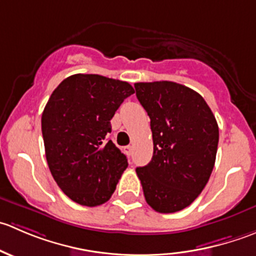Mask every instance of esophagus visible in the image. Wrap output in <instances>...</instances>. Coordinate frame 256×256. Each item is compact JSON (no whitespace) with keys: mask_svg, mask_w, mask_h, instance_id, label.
I'll use <instances>...</instances> for the list:
<instances>
[{"mask_svg":"<svg viewBox=\"0 0 256 256\" xmlns=\"http://www.w3.org/2000/svg\"><path fill=\"white\" fill-rule=\"evenodd\" d=\"M124 151H125V154H128V156H130V154H132V146H126V147H124Z\"/></svg>","mask_w":256,"mask_h":256,"instance_id":"obj_1","label":"esophagus"}]
</instances>
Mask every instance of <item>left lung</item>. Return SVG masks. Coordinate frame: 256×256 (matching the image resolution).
Here are the masks:
<instances>
[{
  "label": "left lung",
  "mask_w": 256,
  "mask_h": 256,
  "mask_svg": "<svg viewBox=\"0 0 256 256\" xmlns=\"http://www.w3.org/2000/svg\"><path fill=\"white\" fill-rule=\"evenodd\" d=\"M136 96L151 120L154 156L138 167L147 204L174 213L207 184L219 141L216 118L194 90L174 82H136Z\"/></svg>",
  "instance_id": "8db88e82"
}]
</instances>
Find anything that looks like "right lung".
<instances>
[{
	"instance_id": "obj_1",
	"label": "right lung",
	"mask_w": 256,
	"mask_h": 256,
	"mask_svg": "<svg viewBox=\"0 0 256 256\" xmlns=\"http://www.w3.org/2000/svg\"><path fill=\"white\" fill-rule=\"evenodd\" d=\"M134 92L128 82L98 74H74L52 92L42 114L46 157L56 184L76 203L108 202L128 167L108 134L114 114Z\"/></svg>"
}]
</instances>
